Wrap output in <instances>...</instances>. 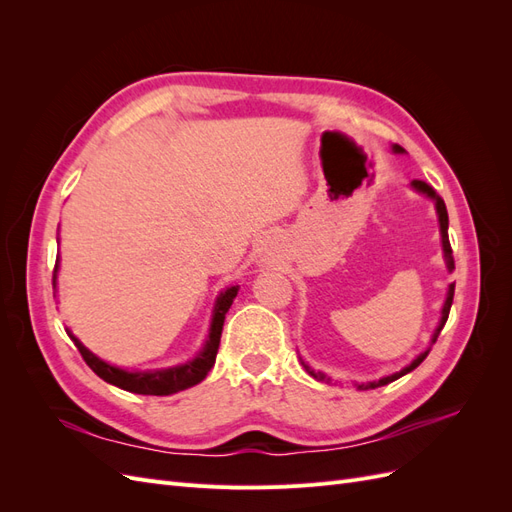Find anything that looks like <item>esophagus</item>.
I'll list each match as a JSON object with an SVG mask.
<instances>
[{
	"instance_id": "34e87169",
	"label": "esophagus",
	"mask_w": 512,
	"mask_h": 512,
	"mask_svg": "<svg viewBox=\"0 0 512 512\" xmlns=\"http://www.w3.org/2000/svg\"><path fill=\"white\" fill-rule=\"evenodd\" d=\"M262 262H265V265H273V254H262Z\"/></svg>"
}]
</instances>
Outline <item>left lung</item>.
Instances as JSON below:
<instances>
[{
	"label": "left lung",
	"instance_id": "1",
	"mask_svg": "<svg viewBox=\"0 0 512 512\" xmlns=\"http://www.w3.org/2000/svg\"><path fill=\"white\" fill-rule=\"evenodd\" d=\"M393 151L395 153H404V147H399V145H393ZM412 188L416 190V192H421V194H425V196H429L433 203H436V211H438V222H440V235H442V250H444V260H446V267H448V271H453L455 269V258H453V250H451V241H448V213H446V205H444V200L436 194V190L431 188L429 183H425V181H418V179H414L412 181ZM453 297H455V284H451L448 286V292H446V301H444V307H442V318H440V324H438V329H436V333H433V337H431V344H436V339H438V335H440V331H442V327L446 324V320H448V312H451V305H453ZM429 350L431 348H427L425 352H421L416 356V359L408 365V367H404L401 371H395V374H391V376H384V378H380V380H376V382H367V384H356L359 386V391H367V389H378V386H384V384H389V382H395L397 378H401V376H406V374H410L412 369H416L418 365H421L425 359H427V354H429ZM305 365V363H303ZM305 369H307V374L309 376H314L316 380H329L327 376L324 374H316L314 369H309L307 365H305Z\"/></svg>",
	"mask_w": 512,
	"mask_h": 512
}]
</instances>
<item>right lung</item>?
Listing matches in <instances>:
<instances>
[{"label": "right lung", "instance_id": "add662e5", "mask_svg": "<svg viewBox=\"0 0 512 512\" xmlns=\"http://www.w3.org/2000/svg\"><path fill=\"white\" fill-rule=\"evenodd\" d=\"M57 269H59V258L55 260L53 286L57 282ZM237 292H239V286H230L224 292H220L218 301H215L211 327H209V337H207L203 350H200L192 361L183 363V365L168 367V369L128 371V369H121V367H115V365H108L106 361L98 359L94 352H89L68 329H66V333L70 335L74 346L79 348L85 363L91 369H94V374H98L104 382L119 386V389H123V391L138 393V395H173V393L190 389V386L203 382L207 378V374L215 363V356H218L226 312L230 309L232 301H235Z\"/></svg>", "mask_w": 512, "mask_h": 512}]
</instances>
